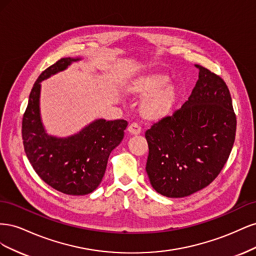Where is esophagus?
I'll return each mask as SVG.
<instances>
[{"instance_id":"obj_1","label":"esophagus","mask_w":256,"mask_h":256,"mask_svg":"<svg viewBox=\"0 0 256 256\" xmlns=\"http://www.w3.org/2000/svg\"><path fill=\"white\" fill-rule=\"evenodd\" d=\"M128 131L131 134H140L142 128L140 127L138 122H131L129 127H128Z\"/></svg>"}]
</instances>
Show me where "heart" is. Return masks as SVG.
<instances>
[{"instance_id": "heart-1", "label": "heart", "mask_w": 256, "mask_h": 256, "mask_svg": "<svg viewBox=\"0 0 256 256\" xmlns=\"http://www.w3.org/2000/svg\"><path fill=\"white\" fill-rule=\"evenodd\" d=\"M170 79L162 74H148L134 82L131 88L134 94L146 96L141 104V112L146 118L156 120L171 111L175 102L176 90Z\"/></svg>"}]
</instances>
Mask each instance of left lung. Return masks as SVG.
<instances>
[{
	"instance_id": "1",
	"label": "left lung",
	"mask_w": 256,
	"mask_h": 256,
	"mask_svg": "<svg viewBox=\"0 0 256 256\" xmlns=\"http://www.w3.org/2000/svg\"><path fill=\"white\" fill-rule=\"evenodd\" d=\"M198 68V80L180 109L146 131V172L152 187L184 198L207 187L226 164L236 134L230 90L219 76Z\"/></svg>"
}]
</instances>
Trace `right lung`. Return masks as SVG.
<instances>
[{
    "label": "right lung",
    "instance_id": "add662e5",
    "mask_svg": "<svg viewBox=\"0 0 256 256\" xmlns=\"http://www.w3.org/2000/svg\"><path fill=\"white\" fill-rule=\"evenodd\" d=\"M81 58H63L48 67L34 83L22 120L26 157L35 172L53 189L69 196H84L102 182L111 152L124 138L125 120H96L78 134L58 138L47 134L40 116V82L63 72Z\"/></svg>",
    "mask_w": 256,
    "mask_h": 256
}]
</instances>
